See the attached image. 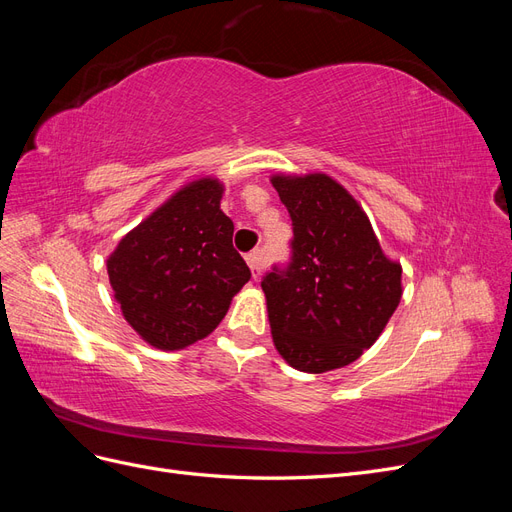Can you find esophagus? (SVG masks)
I'll return each instance as SVG.
<instances>
[{
	"instance_id": "1",
	"label": "esophagus",
	"mask_w": 512,
	"mask_h": 512,
	"mask_svg": "<svg viewBox=\"0 0 512 512\" xmlns=\"http://www.w3.org/2000/svg\"><path fill=\"white\" fill-rule=\"evenodd\" d=\"M245 260H247V267L252 271V277L258 280L262 269H265V254H262V250H254L245 256Z\"/></svg>"
}]
</instances>
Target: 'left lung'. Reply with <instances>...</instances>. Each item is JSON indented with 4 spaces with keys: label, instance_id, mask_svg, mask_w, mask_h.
Masks as SVG:
<instances>
[{
    "label": "left lung",
    "instance_id": "obj_1",
    "mask_svg": "<svg viewBox=\"0 0 512 512\" xmlns=\"http://www.w3.org/2000/svg\"><path fill=\"white\" fill-rule=\"evenodd\" d=\"M292 220V262L262 280L271 335L305 374L354 363L401 301V265L382 252L356 198L324 173L271 177Z\"/></svg>",
    "mask_w": 512,
    "mask_h": 512
}]
</instances>
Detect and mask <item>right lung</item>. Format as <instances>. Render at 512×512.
Here are the masks:
<instances>
[{
	"label": "right lung",
	"mask_w": 512,
	"mask_h": 512,
	"mask_svg": "<svg viewBox=\"0 0 512 512\" xmlns=\"http://www.w3.org/2000/svg\"><path fill=\"white\" fill-rule=\"evenodd\" d=\"M222 194L215 177L181 185L106 260L123 318L153 348L183 350L205 339L252 277L232 247Z\"/></svg>",
	"instance_id": "obj_1"
}]
</instances>
